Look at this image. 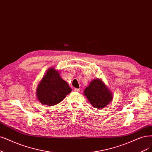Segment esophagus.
Wrapping results in <instances>:
<instances>
[{"mask_svg":"<svg viewBox=\"0 0 152 152\" xmlns=\"http://www.w3.org/2000/svg\"><path fill=\"white\" fill-rule=\"evenodd\" d=\"M73 90H74L76 92H80V89H78V88H74V89H73Z\"/></svg>","mask_w":152,"mask_h":152,"instance_id":"obj_1","label":"esophagus"}]
</instances>
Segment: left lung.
Listing matches in <instances>:
<instances>
[{"instance_id": "left-lung-1", "label": "left lung", "mask_w": 152, "mask_h": 152, "mask_svg": "<svg viewBox=\"0 0 152 152\" xmlns=\"http://www.w3.org/2000/svg\"><path fill=\"white\" fill-rule=\"evenodd\" d=\"M84 94L94 108L102 109L113 99V94L100 79L93 80L84 91Z\"/></svg>"}]
</instances>
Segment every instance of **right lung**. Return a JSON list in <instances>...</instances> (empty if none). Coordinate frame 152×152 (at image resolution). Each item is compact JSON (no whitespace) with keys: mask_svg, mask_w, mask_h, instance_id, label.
Wrapping results in <instances>:
<instances>
[{"mask_svg":"<svg viewBox=\"0 0 152 152\" xmlns=\"http://www.w3.org/2000/svg\"><path fill=\"white\" fill-rule=\"evenodd\" d=\"M71 90L59 76V71L54 67H50L39 83L36 96L42 104L52 106L62 102Z\"/></svg>","mask_w":152,"mask_h":152,"instance_id":"add662e5","label":"right lung"}]
</instances>
